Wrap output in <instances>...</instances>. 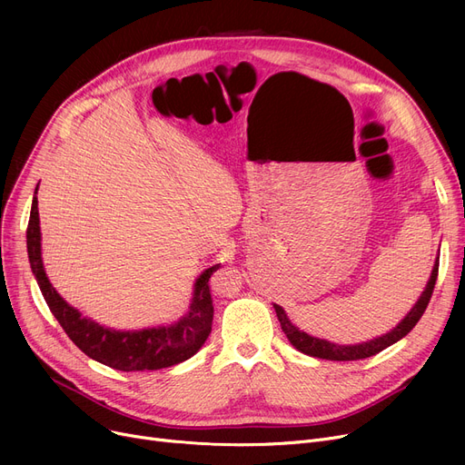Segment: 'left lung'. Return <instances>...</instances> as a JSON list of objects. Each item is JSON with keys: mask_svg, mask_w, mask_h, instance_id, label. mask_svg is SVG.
Segmentation results:
<instances>
[{"mask_svg": "<svg viewBox=\"0 0 465 465\" xmlns=\"http://www.w3.org/2000/svg\"><path fill=\"white\" fill-rule=\"evenodd\" d=\"M437 273H439V260H435V263H433V270H431L430 281H428V284L422 292V296L419 298L417 303H414V307L407 312L405 319L394 330H390L388 333H384L381 337H375L371 341H365V343H358V345H335V343H330V341H326V339L312 337V335L302 331L300 328L292 324L281 305H273V307H275V312L279 316L282 331L286 333L290 343L294 345L300 352H303L307 356H314V358H322V360H333V361L363 360V358L379 354L381 351L388 349L390 345L398 343L400 339H403L414 326H417V322L422 319V314H424V311L430 303V298L433 294Z\"/></svg>", "mask_w": 465, "mask_h": 465, "instance_id": "1", "label": "left lung"}]
</instances>
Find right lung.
I'll return each mask as SVG.
<instances>
[{
	"label": "right lung",
	"instance_id": "obj_1",
	"mask_svg": "<svg viewBox=\"0 0 465 465\" xmlns=\"http://www.w3.org/2000/svg\"><path fill=\"white\" fill-rule=\"evenodd\" d=\"M26 242L32 272L48 309H51L67 337L92 360L109 365V368L118 371H154L171 368V365L192 358L207 341L214 312L209 279L218 270L220 263L209 267L195 281L190 309L179 322L171 326L146 328L139 331H116L100 326L90 319H84L77 309H73L58 294L51 281H48L41 260L37 198H34L32 202Z\"/></svg>",
	"mask_w": 465,
	"mask_h": 465
}]
</instances>
